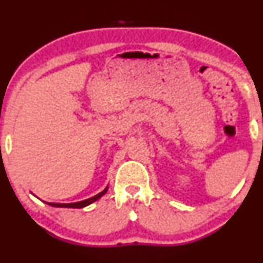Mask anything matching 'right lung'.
Here are the masks:
<instances>
[{"label":"right lung","mask_w":263,"mask_h":263,"mask_svg":"<svg viewBox=\"0 0 263 263\" xmlns=\"http://www.w3.org/2000/svg\"><path fill=\"white\" fill-rule=\"evenodd\" d=\"M106 191H108V186L102 191V193L97 194L96 196H94V197L91 198H88V199H84V201H81V202H77V203H68V204H60V203H47L50 204L51 206H55V208H72V209H81V208H84L89 205V204L94 203L95 201H97V199L101 198L102 196H103Z\"/></svg>","instance_id":"1"}]
</instances>
